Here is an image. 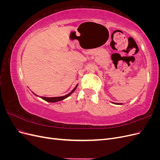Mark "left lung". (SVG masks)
<instances>
[{
    "label": "left lung",
    "instance_id": "8db88e82",
    "mask_svg": "<svg viewBox=\"0 0 160 160\" xmlns=\"http://www.w3.org/2000/svg\"><path fill=\"white\" fill-rule=\"evenodd\" d=\"M115 103V104H118V105H122V103Z\"/></svg>",
    "mask_w": 160,
    "mask_h": 160
}]
</instances>
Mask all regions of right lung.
I'll list each match as a JSON object with an SVG mask.
<instances>
[{
	"label": "right lung",
	"instance_id": "right-lung-1",
	"mask_svg": "<svg viewBox=\"0 0 160 160\" xmlns=\"http://www.w3.org/2000/svg\"><path fill=\"white\" fill-rule=\"evenodd\" d=\"M77 85H78V84H77L76 86H75V88L72 89L69 93H68V94H67V95H64V96H61V97H55V98H46V97H41V99H44L45 101H48V102H51V103H54V102H57V101H62V100H63V99H65V98H68V97L69 96V95H71L72 93H73V92L75 91V90L76 89V88H77ZM35 94V93H34Z\"/></svg>",
	"mask_w": 160,
	"mask_h": 160
}]
</instances>
